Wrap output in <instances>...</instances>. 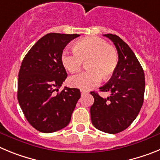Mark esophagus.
Masks as SVG:
<instances>
[{"label":"esophagus","mask_w":160,"mask_h":160,"mask_svg":"<svg viewBox=\"0 0 160 160\" xmlns=\"http://www.w3.org/2000/svg\"><path fill=\"white\" fill-rule=\"evenodd\" d=\"M87 94V91H85V90H81V94L82 95H83V94Z\"/></svg>","instance_id":"1"}]
</instances>
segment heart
<instances>
[{
  "label": "heart",
  "instance_id": "1",
  "mask_svg": "<svg viewBox=\"0 0 160 160\" xmlns=\"http://www.w3.org/2000/svg\"><path fill=\"white\" fill-rule=\"evenodd\" d=\"M73 52L65 49L61 61L67 71L74 73L80 70L83 62H87L86 71L73 75L69 84L73 87L88 90L97 86L102 77L107 79L116 70L118 55L116 49L109 46L105 40L98 37L85 38L73 44Z\"/></svg>",
  "mask_w": 160,
  "mask_h": 160
}]
</instances>
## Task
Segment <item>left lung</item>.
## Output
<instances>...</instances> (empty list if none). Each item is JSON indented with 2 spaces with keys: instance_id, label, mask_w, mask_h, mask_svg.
Here are the masks:
<instances>
[{
  "instance_id": "obj_1",
  "label": "left lung",
  "mask_w": 160,
  "mask_h": 160,
  "mask_svg": "<svg viewBox=\"0 0 160 160\" xmlns=\"http://www.w3.org/2000/svg\"><path fill=\"white\" fill-rule=\"evenodd\" d=\"M112 41L118 51L116 70L108 82L101 87L111 96L102 98L92 91L94 104L90 107L91 122L95 128L109 134H117L129 127L143 103L145 77L140 63L126 42L115 34H103Z\"/></svg>"
}]
</instances>
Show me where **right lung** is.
<instances>
[{"instance_id":"add662e5","label":"right lung","mask_w":160,"mask_h":160,"mask_svg":"<svg viewBox=\"0 0 160 160\" xmlns=\"http://www.w3.org/2000/svg\"><path fill=\"white\" fill-rule=\"evenodd\" d=\"M79 36L48 33L33 45L22 61L18 99L28 122L41 132H54L66 127L81 97L77 88L65 87L58 92L67 77L61 55L66 45Z\"/></svg>"}]
</instances>
